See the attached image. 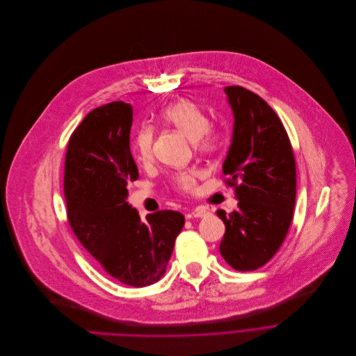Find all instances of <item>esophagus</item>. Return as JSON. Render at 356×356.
<instances>
[{"instance_id":"34e87169","label":"esophagus","mask_w":356,"mask_h":356,"mask_svg":"<svg viewBox=\"0 0 356 356\" xmlns=\"http://www.w3.org/2000/svg\"><path fill=\"white\" fill-rule=\"evenodd\" d=\"M209 213H210V211H209L207 209L202 207V206L192 209V216H193V218H204V216L209 215Z\"/></svg>"}]
</instances>
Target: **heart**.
I'll return each mask as SVG.
<instances>
[{
	"mask_svg": "<svg viewBox=\"0 0 356 356\" xmlns=\"http://www.w3.org/2000/svg\"><path fill=\"white\" fill-rule=\"evenodd\" d=\"M160 118L167 124L175 127L200 152H215L219 146V136L209 127V118L206 112L192 101L181 99L165 106ZM133 156L138 164H149L153 160V131L149 127H141L133 140ZM200 172L196 170L182 171L175 175L174 184L178 189L191 192L196 186V179Z\"/></svg>",
	"mask_w": 356,
	"mask_h": 356,
	"instance_id": "1",
	"label": "heart"
}]
</instances>
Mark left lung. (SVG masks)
<instances>
[{
	"instance_id": "obj_1",
	"label": "left lung",
	"mask_w": 356,
	"mask_h": 356,
	"mask_svg": "<svg viewBox=\"0 0 356 356\" xmlns=\"http://www.w3.org/2000/svg\"><path fill=\"white\" fill-rule=\"evenodd\" d=\"M234 123L223 163L236 186L237 209L218 210L226 226L220 254L237 270L265 265L285 240L296 200V164L289 137L273 109L243 87H226Z\"/></svg>"
}]
</instances>
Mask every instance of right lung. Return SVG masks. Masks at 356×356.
Listing matches in <instances>:
<instances>
[{
	"mask_svg": "<svg viewBox=\"0 0 356 356\" xmlns=\"http://www.w3.org/2000/svg\"><path fill=\"white\" fill-rule=\"evenodd\" d=\"M133 108L123 101L91 111L71 134L64 167L68 223L86 250L124 285L143 288L164 275L185 218L175 210L141 220L126 202L138 178L130 153Z\"/></svg>",
	"mask_w": 356,
	"mask_h": 356,
	"instance_id": "obj_1",
	"label": "right lung"
}]
</instances>
